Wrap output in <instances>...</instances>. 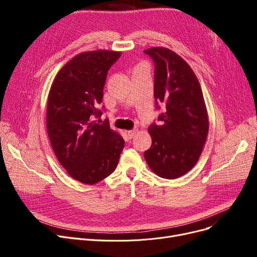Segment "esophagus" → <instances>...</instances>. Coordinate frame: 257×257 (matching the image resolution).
I'll return each mask as SVG.
<instances>
[{"label": "esophagus", "mask_w": 257, "mask_h": 257, "mask_svg": "<svg viewBox=\"0 0 257 257\" xmlns=\"http://www.w3.org/2000/svg\"><path fill=\"white\" fill-rule=\"evenodd\" d=\"M127 134H128L129 139L134 138V136H136V134H137V129H133V130H129V131H127Z\"/></svg>", "instance_id": "1"}]
</instances>
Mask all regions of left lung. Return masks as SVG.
I'll return each instance as SVG.
<instances>
[{"mask_svg": "<svg viewBox=\"0 0 257 257\" xmlns=\"http://www.w3.org/2000/svg\"><path fill=\"white\" fill-rule=\"evenodd\" d=\"M144 53L154 62L155 105L163 108L158 123L149 127L152 145L145 158L158 176L175 179L194 168L203 150L208 133L203 93L191 66L176 53L160 47Z\"/></svg>", "mask_w": 257, "mask_h": 257, "instance_id": "1", "label": "left lung"}]
</instances>
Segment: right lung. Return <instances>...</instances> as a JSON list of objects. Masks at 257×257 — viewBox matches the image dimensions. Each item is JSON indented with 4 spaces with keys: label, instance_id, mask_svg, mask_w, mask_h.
<instances>
[{
    "label": "right lung",
    "instance_id": "1",
    "mask_svg": "<svg viewBox=\"0 0 257 257\" xmlns=\"http://www.w3.org/2000/svg\"><path fill=\"white\" fill-rule=\"evenodd\" d=\"M120 52L80 53L58 72L51 86L47 129L53 151L74 179L94 184L115 170L125 142L98 119L107 73Z\"/></svg>",
    "mask_w": 257,
    "mask_h": 257
}]
</instances>
